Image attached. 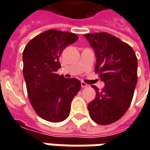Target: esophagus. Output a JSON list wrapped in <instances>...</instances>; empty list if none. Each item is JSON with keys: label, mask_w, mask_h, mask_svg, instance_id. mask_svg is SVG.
Masks as SVG:
<instances>
[{"label": "esophagus", "mask_w": 150, "mask_h": 150, "mask_svg": "<svg viewBox=\"0 0 150 150\" xmlns=\"http://www.w3.org/2000/svg\"><path fill=\"white\" fill-rule=\"evenodd\" d=\"M87 86H88V84H87L86 83H84L83 81L81 82V87H82V88H85V87H87Z\"/></svg>", "instance_id": "34e87169"}]
</instances>
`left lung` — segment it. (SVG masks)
<instances>
[{
    "label": "left lung",
    "instance_id": "left-lung-1",
    "mask_svg": "<svg viewBox=\"0 0 150 150\" xmlns=\"http://www.w3.org/2000/svg\"><path fill=\"white\" fill-rule=\"evenodd\" d=\"M84 37L96 55L95 71L105 83L102 91L92 85L96 96L88 110L96 123L109 125L119 120L131 105L137 82V59L129 44L109 33Z\"/></svg>",
    "mask_w": 150,
    "mask_h": 150
}]
</instances>
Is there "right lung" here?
I'll list each match as a JSON object with an SVG mask.
<instances>
[{
  "label": "right lung",
  "instance_id": "obj_1",
  "mask_svg": "<svg viewBox=\"0 0 150 150\" xmlns=\"http://www.w3.org/2000/svg\"><path fill=\"white\" fill-rule=\"evenodd\" d=\"M79 37L48 30L31 39L23 52V73L27 94L35 112L49 122H61L70 113L71 102L80 91V81L57 74L59 56Z\"/></svg>",
  "mask_w": 150,
  "mask_h": 150
}]
</instances>
